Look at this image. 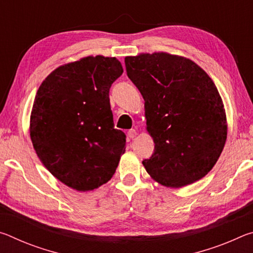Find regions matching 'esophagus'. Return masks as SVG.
<instances>
[{
    "instance_id": "34e87169",
    "label": "esophagus",
    "mask_w": 253,
    "mask_h": 253,
    "mask_svg": "<svg viewBox=\"0 0 253 253\" xmlns=\"http://www.w3.org/2000/svg\"><path fill=\"white\" fill-rule=\"evenodd\" d=\"M136 135H137V132H136V130L135 129H129L127 131V136L129 137V138H135L136 137Z\"/></svg>"
}]
</instances>
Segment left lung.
Listing matches in <instances>:
<instances>
[{"label": "left lung", "mask_w": 253, "mask_h": 253, "mask_svg": "<svg viewBox=\"0 0 253 253\" xmlns=\"http://www.w3.org/2000/svg\"><path fill=\"white\" fill-rule=\"evenodd\" d=\"M125 66L145 100L153 155L147 173L169 187L204 177L226 140V117L215 84L190 59L164 52L126 57Z\"/></svg>", "instance_id": "left-lung-1"}]
</instances>
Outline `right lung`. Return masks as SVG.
I'll list each match as a JSON object with an SVG mask.
<instances>
[{"mask_svg":"<svg viewBox=\"0 0 253 253\" xmlns=\"http://www.w3.org/2000/svg\"><path fill=\"white\" fill-rule=\"evenodd\" d=\"M123 74L116 58L87 57L61 66L41 84L30 136L46 169L67 186L90 191L113 177L126 148L114 127L109 89Z\"/></svg>","mask_w":253,"mask_h":253,"instance_id":"obj_1","label":"right lung"}]
</instances>
